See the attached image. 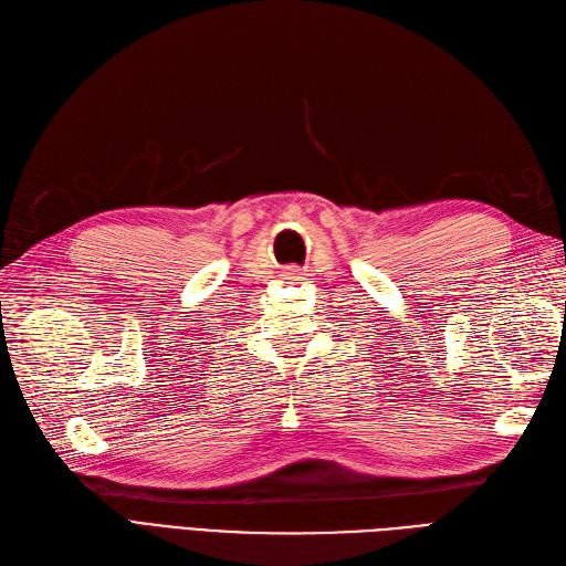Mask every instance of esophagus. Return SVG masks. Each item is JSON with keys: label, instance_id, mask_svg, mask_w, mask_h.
Here are the masks:
<instances>
[{"label": "esophagus", "instance_id": "obj_1", "mask_svg": "<svg viewBox=\"0 0 566 566\" xmlns=\"http://www.w3.org/2000/svg\"><path fill=\"white\" fill-rule=\"evenodd\" d=\"M301 275H303V272H301L298 268H289V270H284V280H291V282H298V280H303Z\"/></svg>", "mask_w": 566, "mask_h": 566}]
</instances>
